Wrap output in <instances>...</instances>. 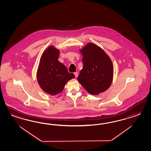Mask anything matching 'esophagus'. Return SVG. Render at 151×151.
<instances>
[{"instance_id":"34e87169","label":"esophagus","mask_w":151,"mask_h":151,"mask_svg":"<svg viewBox=\"0 0 151 151\" xmlns=\"http://www.w3.org/2000/svg\"><path fill=\"white\" fill-rule=\"evenodd\" d=\"M74 74H75V77H76V78H78V72H76V73H75Z\"/></svg>"}]
</instances>
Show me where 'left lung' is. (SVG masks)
<instances>
[{
	"label": "left lung",
	"mask_w": 151,
	"mask_h": 151,
	"mask_svg": "<svg viewBox=\"0 0 151 151\" xmlns=\"http://www.w3.org/2000/svg\"><path fill=\"white\" fill-rule=\"evenodd\" d=\"M80 50L83 57V68L78 81L91 95L105 91L111 86L114 76V66L110 57L100 47L91 42Z\"/></svg>",
	"instance_id": "left-lung-1"
}]
</instances>
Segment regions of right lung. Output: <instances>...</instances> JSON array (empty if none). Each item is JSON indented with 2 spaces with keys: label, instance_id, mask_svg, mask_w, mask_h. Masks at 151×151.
<instances>
[{
  "label": "right lung",
  "instance_id": "right-lung-1",
  "mask_svg": "<svg viewBox=\"0 0 151 151\" xmlns=\"http://www.w3.org/2000/svg\"><path fill=\"white\" fill-rule=\"evenodd\" d=\"M59 50L50 46L42 54L37 71V80L41 89L50 95L62 91L67 82L75 78L58 60Z\"/></svg>",
  "mask_w": 151,
  "mask_h": 151
}]
</instances>
